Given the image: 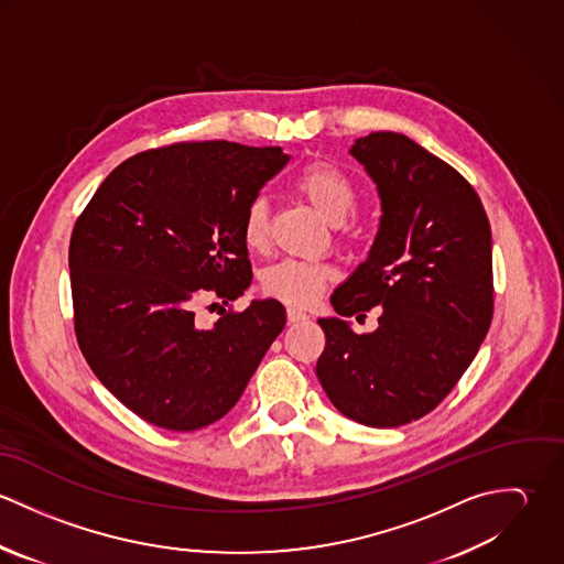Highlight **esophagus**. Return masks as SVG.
<instances>
[{"instance_id":"esophagus-1","label":"esophagus","mask_w":564,"mask_h":564,"mask_svg":"<svg viewBox=\"0 0 564 564\" xmlns=\"http://www.w3.org/2000/svg\"><path fill=\"white\" fill-rule=\"evenodd\" d=\"M308 319V315L306 313H302V311H297V308H286V322L289 323H302Z\"/></svg>"}]
</instances>
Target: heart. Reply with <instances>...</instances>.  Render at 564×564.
<instances>
[{"label":"heart","instance_id":"b5f03b06","mask_svg":"<svg viewBox=\"0 0 564 564\" xmlns=\"http://www.w3.org/2000/svg\"><path fill=\"white\" fill-rule=\"evenodd\" d=\"M295 191L332 226H340L354 213L358 193L347 173L327 164H306L295 182ZM241 239L247 249L262 251L269 242V202L267 197H253L241 217ZM329 280V269L319 262L280 260L264 269L260 284L262 291L291 306H308L322 295Z\"/></svg>","mask_w":564,"mask_h":564}]
</instances>
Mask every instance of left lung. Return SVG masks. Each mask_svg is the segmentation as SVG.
I'll list each match as a JSON object with an SVG mask.
<instances>
[{
    "mask_svg": "<svg viewBox=\"0 0 564 564\" xmlns=\"http://www.w3.org/2000/svg\"><path fill=\"white\" fill-rule=\"evenodd\" d=\"M349 154L376 182L382 217L367 260L329 297L338 317L319 319L317 378L345 416L398 427L443 402L482 345L490 226L474 186L408 137L373 132ZM373 305L383 311L369 335L341 319Z\"/></svg>",
    "mask_w": 564,
    "mask_h": 564,
    "instance_id": "8db88e82",
    "label": "left lung"
}]
</instances>
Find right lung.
I'll return each mask as SVG.
<instances>
[{"label": "right lung", "mask_w": 564, "mask_h": 564, "mask_svg": "<svg viewBox=\"0 0 564 564\" xmlns=\"http://www.w3.org/2000/svg\"><path fill=\"white\" fill-rule=\"evenodd\" d=\"M282 148L175 143L121 162L95 191L69 242L74 322L99 382L134 414L191 432L232 410L284 329L278 300L226 308L251 284L241 217L289 162ZM217 306V304H213Z\"/></svg>", "instance_id": "right-lung-1"}]
</instances>
